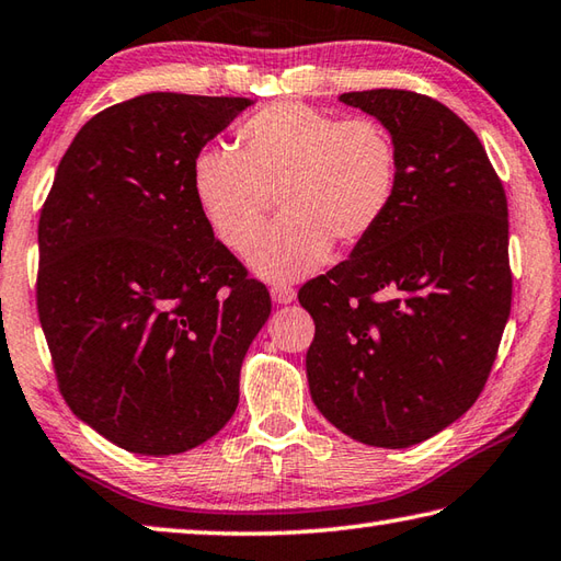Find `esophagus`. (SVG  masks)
<instances>
[{"label": "esophagus", "mask_w": 561, "mask_h": 561, "mask_svg": "<svg viewBox=\"0 0 561 561\" xmlns=\"http://www.w3.org/2000/svg\"><path fill=\"white\" fill-rule=\"evenodd\" d=\"M271 298L276 305H288L295 300V288H290V285H273Z\"/></svg>", "instance_id": "34e87169"}]
</instances>
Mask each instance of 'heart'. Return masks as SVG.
I'll list each match as a JSON object with an SVG mask.
<instances>
[{
    "mask_svg": "<svg viewBox=\"0 0 561 561\" xmlns=\"http://www.w3.org/2000/svg\"><path fill=\"white\" fill-rule=\"evenodd\" d=\"M398 173L396 141L380 122L276 102L239 124L237 151H199L190 185L231 251L251 247L279 197L286 219L249 251V266L280 283L320 268L334 241L362 244L393 205Z\"/></svg>",
    "mask_w": 561,
    "mask_h": 561,
    "instance_id": "heart-1",
    "label": "heart"
}]
</instances>
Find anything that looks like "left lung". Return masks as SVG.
<instances>
[{"label": "left lung", "instance_id": "left-lung-1", "mask_svg": "<svg viewBox=\"0 0 561 561\" xmlns=\"http://www.w3.org/2000/svg\"><path fill=\"white\" fill-rule=\"evenodd\" d=\"M386 126L398 193L352 256L308 280V383L356 442L403 449L467 412L511 314L508 199L485 149L445 104L408 90L344 92Z\"/></svg>", "mask_w": 561, "mask_h": 561}]
</instances>
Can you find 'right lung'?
Instances as JSON below:
<instances>
[{
  "mask_svg": "<svg viewBox=\"0 0 561 561\" xmlns=\"http://www.w3.org/2000/svg\"><path fill=\"white\" fill-rule=\"evenodd\" d=\"M247 98L149 92L82 126L38 219L36 305L58 388L116 447L168 457L239 405L271 314L195 203L190 171Z\"/></svg>",
  "mask_w": 561,
  "mask_h": 561,
  "instance_id": "right-lung-1",
  "label": "right lung"
}]
</instances>
